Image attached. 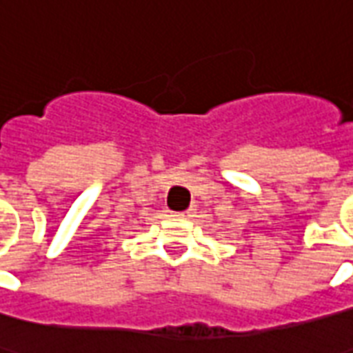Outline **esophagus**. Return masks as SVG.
I'll use <instances>...</instances> for the list:
<instances>
[{"label":"esophagus","instance_id":"obj_1","mask_svg":"<svg viewBox=\"0 0 353 353\" xmlns=\"http://www.w3.org/2000/svg\"><path fill=\"white\" fill-rule=\"evenodd\" d=\"M192 213H194V211H192V210L176 211V213H174V216H177V219H189V216H192Z\"/></svg>","mask_w":353,"mask_h":353}]
</instances>
